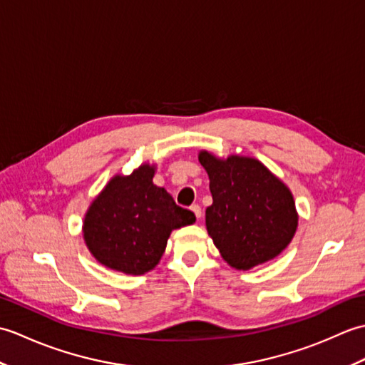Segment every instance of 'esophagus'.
Masks as SVG:
<instances>
[{"instance_id": "1", "label": "esophagus", "mask_w": 365, "mask_h": 365, "mask_svg": "<svg viewBox=\"0 0 365 365\" xmlns=\"http://www.w3.org/2000/svg\"><path fill=\"white\" fill-rule=\"evenodd\" d=\"M191 212L196 215V218H200V216H202V208H200L199 205H192L191 207Z\"/></svg>"}]
</instances>
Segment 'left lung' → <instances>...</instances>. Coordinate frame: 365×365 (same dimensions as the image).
Listing matches in <instances>:
<instances>
[{"instance_id": "1", "label": "left lung", "mask_w": 365, "mask_h": 365, "mask_svg": "<svg viewBox=\"0 0 365 365\" xmlns=\"http://www.w3.org/2000/svg\"><path fill=\"white\" fill-rule=\"evenodd\" d=\"M197 157L213 197L205 226L221 257L243 271L277 257L298 229L290 188L257 158H221L208 150Z\"/></svg>"}]
</instances>
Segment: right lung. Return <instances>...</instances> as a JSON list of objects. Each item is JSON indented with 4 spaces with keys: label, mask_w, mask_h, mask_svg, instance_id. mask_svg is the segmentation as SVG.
<instances>
[{
    "label": "right lung",
    "mask_w": 365,
    "mask_h": 365,
    "mask_svg": "<svg viewBox=\"0 0 365 365\" xmlns=\"http://www.w3.org/2000/svg\"><path fill=\"white\" fill-rule=\"evenodd\" d=\"M155 170V165L143 163L130 175H113L88 207L83 238L103 267L144 274L158 265L170 232L196 221L195 213L153 183Z\"/></svg>",
    "instance_id": "1"
}]
</instances>
